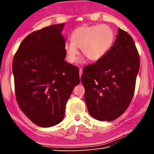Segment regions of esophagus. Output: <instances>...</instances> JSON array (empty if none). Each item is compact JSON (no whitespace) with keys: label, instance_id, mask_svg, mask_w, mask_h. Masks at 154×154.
<instances>
[{"label":"esophagus","instance_id":"1","mask_svg":"<svg viewBox=\"0 0 154 154\" xmlns=\"http://www.w3.org/2000/svg\"><path fill=\"white\" fill-rule=\"evenodd\" d=\"M82 72H83V70L82 69H79V77H82Z\"/></svg>","mask_w":154,"mask_h":154}]
</instances>
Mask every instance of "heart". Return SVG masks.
Listing matches in <instances>:
<instances>
[{"mask_svg":"<svg viewBox=\"0 0 154 154\" xmlns=\"http://www.w3.org/2000/svg\"><path fill=\"white\" fill-rule=\"evenodd\" d=\"M72 42H66L64 50L69 62H76L78 49L90 61H98L107 53L115 41L114 31L106 25H83L73 30Z\"/></svg>","mask_w":154,"mask_h":154,"instance_id":"obj_1","label":"heart"}]
</instances>
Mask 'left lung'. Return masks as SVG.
<instances>
[{"mask_svg":"<svg viewBox=\"0 0 154 154\" xmlns=\"http://www.w3.org/2000/svg\"><path fill=\"white\" fill-rule=\"evenodd\" d=\"M139 66V54L133 39L119 28L107 53L83 70L84 99L94 118L111 122L126 111L134 96Z\"/></svg>","mask_w":154,"mask_h":154,"instance_id":"obj_1","label":"left lung"}]
</instances>
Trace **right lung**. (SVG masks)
Masks as SVG:
<instances>
[{
	"label": "right lung",
	"mask_w": 154,
	"mask_h": 154,
	"mask_svg": "<svg viewBox=\"0 0 154 154\" xmlns=\"http://www.w3.org/2000/svg\"><path fill=\"white\" fill-rule=\"evenodd\" d=\"M64 23L35 31L26 37L13 60L18 105L30 121L51 127L64 117L73 88L79 83V69L64 60Z\"/></svg>",
	"instance_id": "1"
}]
</instances>
